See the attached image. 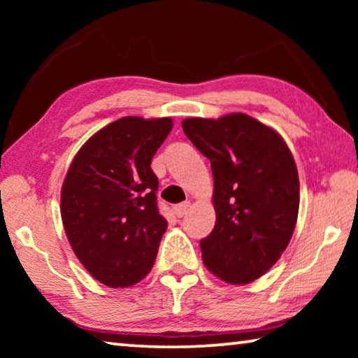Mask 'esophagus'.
<instances>
[{"mask_svg": "<svg viewBox=\"0 0 358 358\" xmlns=\"http://www.w3.org/2000/svg\"><path fill=\"white\" fill-rule=\"evenodd\" d=\"M189 207H191L189 202H181L178 205H175V207H173L175 215H177L178 217H183L187 213V210H189Z\"/></svg>", "mask_w": 358, "mask_h": 358, "instance_id": "34e87169", "label": "esophagus"}]
</instances>
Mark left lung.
Listing matches in <instances>:
<instances>
[{"mask_svg": "<svg viewBox=\"0 0 358 358\" xmlns=\"http://www.w3.org/2000/svg\"><path fill=\"white\" fill-rule=\"evenodd\" d=\"M181 126L213 171L216 224L201 240L203 264L229 284L252 282L294 234L300 205L294 156L276 131L245 113L186 118Z\"/></svg>", "mask_w": 358, "mask_h": 358, "instance_id": "8db88e82", "label": "left lung"}]
</instances>
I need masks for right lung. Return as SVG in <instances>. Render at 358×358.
<instances>
[{"label":"right lung","instance_id":"obj_1","mask_svg":"<svg viewBox=\"0 0 358 358\" xmlns=\"http://www.w3.org/2000/svg\"><path fill=\"white\" fill-rule=\"evenodd\" d=\"M172 118L124 117L96 132L72 159L62 187V220L71 248L108 287L142 281L167 229L151 171Z\"/></svg>","mask_w":358,"mask_h":358}]
</instances>
